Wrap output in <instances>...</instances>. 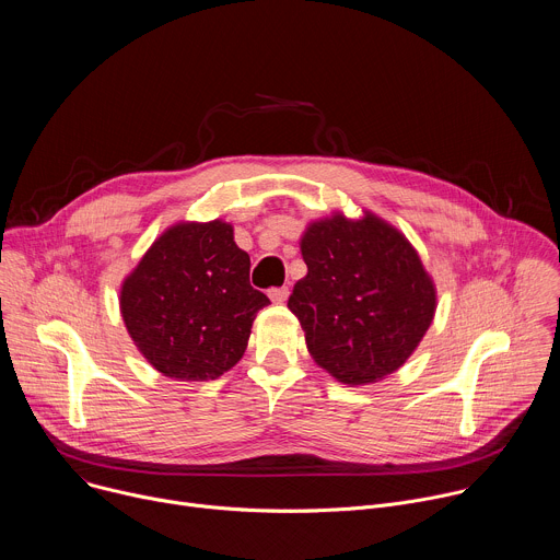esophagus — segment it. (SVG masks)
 Returning a JSON list of instances; mask_svg holds the SVG:
<instances>
[{"label":"esophagus","instance_id":"34e87169","mask_svg":"<svg viewBox=\"0 0 560 560\" xmlns=\"http://www.w3.org/2000/svg\"><path fill=\"white\" fill-rule=\"evenodd\" d=\"M268 296H270L272 303H285L288 296H290V290H288L285 285H283V288H272V290L268 292Z\"/></svg>","mask_w":560,"mask_h":560}]
</instances>
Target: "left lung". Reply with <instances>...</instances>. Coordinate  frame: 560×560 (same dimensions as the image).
I'll use <instances>...</instances> for the list:
<instances>
[{"label":"left lung","instance_id":"left-lung-1","mask_svg":"<svg viewBox=\"0 0 560 560\" xmlns=\"http://www.w3.org/2000/svg\"><path fill=\"white\" fill-rule=\"evenodd\" d=\"M307 275L288 307L318 368L346 385L396 372L419 348L436 312V285L408 236L363 210L314 219L301 234Z\"/></svg>","mask_w":560,"mask_h":560}]
</instances>
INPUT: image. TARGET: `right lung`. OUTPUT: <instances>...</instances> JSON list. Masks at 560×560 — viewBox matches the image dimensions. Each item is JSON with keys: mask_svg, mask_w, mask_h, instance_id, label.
<instances>
[{"mask_svg": "<svg viewBox=\"0 0 560 560\" xmlns=\"http://www.w3.org/2000/svg\"><path fill=\"white\" fill-rule=\"evenodd\" d=\"M250 257L223 219L177 221L121 281L119 310L141 357L168 378L212 381L244 357L257 312Z\"/></svg>", "mask_w": 560, "mask_h": 560, "instance_id": "obj_1", "label": "right lung"}]
</instances>
